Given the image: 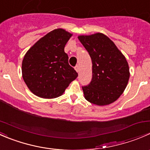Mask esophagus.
<instances>
[{
  "mask_svg": "<svg viewBox=\"0 0 150 150\" xmlns=\"http://www.w3.org/2000/svg\"><path fill=\"white\" fill-rule=\"evenodd\" d=\"M75 69L76 70L77 72H79V67H78V65H76L75 67Z\"/></svg>",
  "mask_w": 150,
  "mask_h": 150,
  "instance_id": "1",
  "label": "esophagus"
}]
</instances>
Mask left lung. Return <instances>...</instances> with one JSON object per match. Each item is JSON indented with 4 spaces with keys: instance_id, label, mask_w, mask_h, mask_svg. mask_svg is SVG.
Segmentation results:
<instances>
[{
    "instance_id": "obj_1",
    "label": "left lung",
    "mask_w": 150,
    "mask_h": 150,
    "mask_svg": "<svg viewBox=\"0 0 150 150\" xmlns=\"http://www.w3.org/2000/svg\"><path fill=\"white\" fill-rule=\"evenodd\" d=\"M92 61V79L82 86L85 99L99 106L110 104L123 93L129 80L128 62L114 43L102 33L78 37Z\"/></svg>"
}]
</instances>
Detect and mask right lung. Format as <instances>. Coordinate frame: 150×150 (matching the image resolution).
<instances>
[{"label": "right lung", "mask_w": 150, "mask_h": 150, "mask_svg": "<svg viewBox=\"0 0 150 150\" xmlns=\"http://www.w3.org/2000/svg\"><path fill=\"white\" fill-rule=\"evenodd\" d=\"M71 36L63 29H57L43 36L26 53L22 61V77L35 95L44 99L58 97L78 77L64 52Z\"/></svg>", "instance_id": "right-lung-1"}]
</instances>
